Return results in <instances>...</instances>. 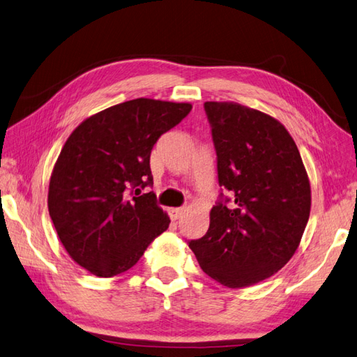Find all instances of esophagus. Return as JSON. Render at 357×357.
Listing matches in <instances>:
<instances>
[{
	"label": "esophagus",
	"instance_id": "obj_1",
	"mask_svg": "<svg viewBox=\"0 0 357 357\" xmlns=\"http://www.w3.org/2000/svg\"><path fill=\"white\" fill-rule=\"evenodd\" d=\"M183 212H185L183 208H171V209L168 211L171 220H174V221L178 220L181 215H183Z\"/></svg>",
	"mask_w": 357,
	"mask_h": 357
}]
</instances>
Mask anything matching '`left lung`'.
I'll return each mask as SVG.
<instances>
[{
	"label": "left lung",
	"mask_w": 357,
	"mask_h": 357,
	"mask_svg": "<svg viewBox=\"0 0 357 357\" xmlns=\"http://www.w3.org/2000/svg\"><path fill=\"white\" fill-rule=\"evenodd\" d=\"M221 192L211 225L189 248L203 272L240 289L293 257L310 217V183L298 146L276 119L235 102H204Z\"/></svg>",
	"instance_id": "obj_1"
}]
</instances>
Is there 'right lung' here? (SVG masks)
Wrapping results in <instances>:
<instances>
[{
	"instance_id": "add662e5",
	"label": "right lung",
	"mask_w": 357,
	"mask_h": 357,
	"mask_svg": "<svg viewBox=\"0 0 357 357\" xmlns=\"http://www.w3.org/2000/svg\"><path fill=\"white\" fill-rule=\"evenodd\" d=\"M191 104L134 99L86 119L54 165L49 213L68 255L90 273L112 278L137 263L171 220L157 204L149 155Z\"/></svg>"
}]
</instances>
